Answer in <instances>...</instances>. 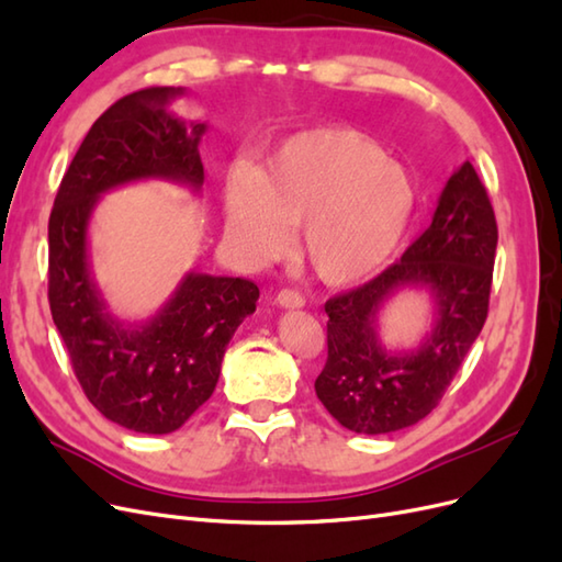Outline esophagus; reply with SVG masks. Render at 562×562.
Wrapping results in <instances>:
<instances>
[{
  "mask_svg": "<svg viewBox=\"0 0 562 562\" xmlns=\"http://www.w3.org/2000/svg\"><path fill=\"white\" fill-rule=\"evenodd\" d=\"M277 302L281 304V307L285 310H300L304 307V295L300 291H293V288H281V291L277 293Z\"/></svg>",
  "mask_w": 562,
  "mask_h": 562,
  "instance_id": "esophagus-1",
  "label": "esophagus"
}]
</instances>
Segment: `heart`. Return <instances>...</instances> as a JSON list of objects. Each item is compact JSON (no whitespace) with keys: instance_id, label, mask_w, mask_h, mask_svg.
<instances>
[{"instance_id":"heart-1","label":"heart","mask_w":562,"mask_h":562,"mask_svg":"<svg viewBox=\"0 0 562 562\" xmlns=\"http://www.w3.org/2000/svg\"><path fill=\"white\" fill-rule=\"evenodd\" d=\"M417 190L368 135L330 126L288 138L260 176L234 168L225 209L232 244L250 260L279 258L302 225V252L330 285L359 283L394 255Z\"/></svg>"}]
</instances>
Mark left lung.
<instances>
[{
	"mask_svg": "<svg viewBox=\"0 0 562 562\" xmlns=\"http://www.w3.org/2000/svg\"><path fill=\"white\" fill-rule=\"evenodd\" d=\"M497 220L471 161L448 180L431 225L372 281L326 302L328 359L314 382L326 411L356 434H389L427 417L481 335L490 307ZM427 284L439 321L417 352L386 355L374 333L384 299Z\"/></svg>",
	"mask_w": 562,
	"mask_h": 562,
	"instance_id": "1",
	"label": "left lung"
}]
</instances>
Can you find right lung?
<instances>
[{"label": "right lung", "instance_id": "1", "mask_svg": "<svg viewBox=\"0 0 562 562\" xmlns=\"http://www.w3.org/2000/svg\"><path fill=\"white\" fill-rule=\"evenodd\" d=\"M182 89L149 87L119 98L95 119L67 168L48 217V307L87 398L138 434H171L206 403L258 285L187 274L164 312L143 328L105 314L89 274L87 227L100 194L140 178L201 187L199 138L166 103Z\"/></svg>", "mask_w": 562, "mask_h": 562}]
</instances>
